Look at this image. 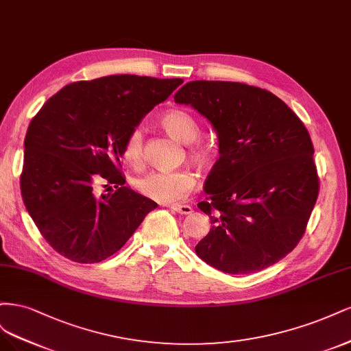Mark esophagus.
<instances>
[{"label":"esophagus","mask_w":351,"mask_h":351,"mask_svg":"<svg viewBox=\"0 0 351 351\" xmlns=\"http://www.w3.org/2000/svg\"><path fill=\"white\" fill-rule=\"evenodd\" d=\"M171 208L179 214H191L192 207L191 206H180V204H172Z\"/></svg>","instance_id":"esophagus-1"}]
</instances>
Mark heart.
I'll return each instance as SVG.
<instances>
[{"instance_id": "heart-1", "label": "heart", "mask_w": 351, "mask_h": 351, "mask_svg": "<svg viewBox=\"0 0 351 351\" xmlns=\"http://www.w3.org/2000/svg\"><path fill=\"white\" fill-rule=\"evenodd\" d=\"M160 125L171 137L179 143L191 144L199 137V125L189 112L182 109L167 110L160 118ZM144 140L140 128H132L122 144V157L134 167L143 163ZM191 159L199 166H207L211 162L210 150L201 145H192L189 150ZM195 186V176L192 172L180 171H153L135 180V188L141 195L163 204H173L184 199Z\"/></svg>"}]
</instances>
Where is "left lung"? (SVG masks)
Instances as JSON below:
<instances>
[{
	"label": "left lung",
	"instance_id": "left-lung-1",
	"mask_svg": "<svg viewBox=\"0 0 351 351\" xmlns=\"http://www.w3.org/2000/svg\"><path fill=\"white\" fill-rule=\"evenodd\" d=\"M207 118L219 160L198 208L213 228L195 246L208 265L252 274L295 250L318 198L311 135L268 90L233 82H189L173 96Z\"/></svg>",
	"mask_w": 351,
	"mask_h": 351
}]
</instances>
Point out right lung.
<instances>
[{
	"label": "right lung",
	"mask_w": 351,
	"mask_h": 351,
	"mask_svg": "<svg viewBox=\"0 0 351 351\" xmlns=\"http://www.w3.org/2000/svg\"><path fill=\"white\" fill-rule=\"evenodd\" d=\"M182 78L131 74L62 87L32 119L20 189L36 228L60 255L95 264L118 252L154 201L125 184L122 144ZM99 184H114L109 195Z\"/></svg>",
	"instance_id": "obj_1"
}]
</instances>
